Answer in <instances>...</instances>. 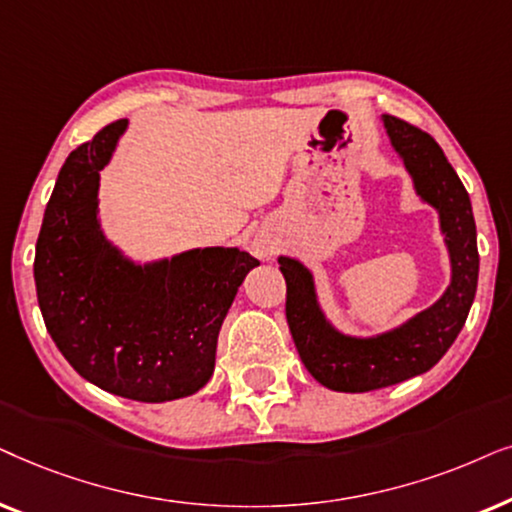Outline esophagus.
Wrapping results in <instances>:
<instances>
[{
	"label": "esophagus",
	"mask_w": 512,
	"mask_h": 512,
	"mask_svg": "<svg viewBox=\"0 0 512 512\" xmlns=\"http://www.w3.org/2000/svg\"><path fill=\"white\" fill-rule=\"evenodd\" d=\"M255 250H257V255H262V257L271 255V245L269 243H255Z\"/></svg>",
	"instance_id": "obj_1"
}]
</instances>
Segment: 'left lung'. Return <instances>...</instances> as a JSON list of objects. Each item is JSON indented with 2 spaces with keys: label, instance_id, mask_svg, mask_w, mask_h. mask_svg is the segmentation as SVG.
<instances>
[{
  "label": "left lung",
  "instance_id": "obj_1",
  "mask_svg": "<svg viewBox=\"0 0 512 512\" xmlns=\"http://www.w3.org/2000/svg\"><path fill=\"white\" fill-rule=\"evenodd\" d=\"M384 126L421 199L438 208L452 257V283L431 309L398 330L374 339H353L339 335L323 318L309 271L295 260L278 257L288 285L285 318L299 358L311 377L332 391H377L431 370L454 344L478 290V234L466 187L431 135L391 114H384Z\"/></svg>",
  "mask_w": 512,
  "mask_h": 512
}]
</instances>
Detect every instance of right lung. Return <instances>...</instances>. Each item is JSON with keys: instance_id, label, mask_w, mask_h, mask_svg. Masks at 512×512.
Instances as JSON below:
<instances>
[{"instance_id": "1", "label": "right lung", "mask_w": 512, "mask_h": 512, "mask_svg": "<svg viewBox=\"0 0 512 512\" xmlns=\"http://www.w3.org/2000/svg\"><path fill=\"white\" fill-rule=\"evenodd\" d=\"M126 131L112 121L60 168L37 238L34 281L46 330L81 377L121 398L166 403L208 384L217 335L260 260L189 250L135 267L100 234V170Z\"/></svg>"}]
</instances>
